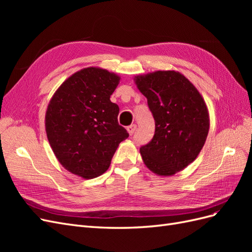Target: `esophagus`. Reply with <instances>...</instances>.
Segmentation results:
<instances>
[{"label":"esophagus","instance_id":"esophagus-1","mask_svg":"<svg viewBox=\"0 0 252 252\" xmlns=\"http://www.w3.org/2000/svg\"><path fill=\"white\" fill-rule=\"evenodd\" d=\"M135 130H136V125L135 124H131L130 126L127 127V131H128V133L130 134V135H132Z\"/></svg>","mask_w":252,"mask_h":252}]
</instances>
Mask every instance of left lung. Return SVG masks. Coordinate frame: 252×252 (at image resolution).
Instances as JSON below:
<instances>
[{"label":"left lung","mask_w":252,"mask_h":252,"mask_svg":"<svg viewBox=\"0 0 252 252\" xmlns=\"http://www.w3.org/2000/svg\"><path fill=\"white\" fill-rule=\"evenodd\" d=\"M154 114L156 131L141 147L144 164L161 177H171L191 164L207 139L210 119L202 94L184 74L157 70L133 78Z\"/></svg>","instance_id":"8db88e82"}]
</instances>
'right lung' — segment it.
I'll return each instance as SVG.
<instances>
[{
	"label": "right lung",
	"instance_id": "right-lung-1",
	"mask_svg": "<svg viewBox=\"0 0 252 252\" xmlns=\"http://www.w3.org/2000/svg\"><path fill=\"white\" fill-rule=\"evenodd\" d=\"M121 77L100 67H86L67 78L53 94L45 114L50 147L66 170L85 180L109 168L122 141L119 106L110 95Z\"/></svg>",
	"mask_w": 252,
	"mask_h": 252
}]
</instances>
